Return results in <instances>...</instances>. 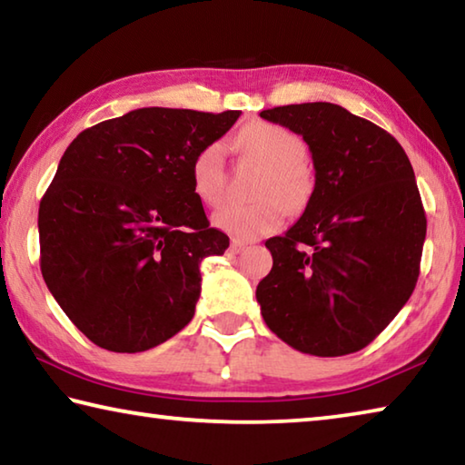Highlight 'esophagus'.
Masks as SVG:
<instances>
[{
	"mask_svg": "<svg viewBox=\"0 0 465 465\" xmlns=\"http://www.w3.org/2000/svg\"><path fill=\"white\" fill-rule=\"evenodd\" d=\"M246 248V243L243 242H240V240H232V246H230V250L233 252V254H240V252Z\"/></svg>",
	"mask_w": 465,
	"mask_h": 465,
	"instance_id": "esophagus-1",
	"label": "esophagus"
}]
</instances>
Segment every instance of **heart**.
<instances>
[{"mask_svg": "<svg viewBox=\"0 0 465 465\" xmlns=\"http://www.w3.org/2000/svg\"><path fill=\"white\" fill-rule=\"evenodd\" d=\"M235 149L266 166L256 191L264 199L252 204H225L213 215V223L238 240H256L279 230L285 219V207L302 211L310 201L313 178L303 162L305 141L277 123L254 121L238 133ZM191 180L194 194L204 204L215 207L223 201L227 172L222 143L215 141L196 152Z\"/></svg>", "mask_w": 465, "mask_h": 465, "instance_id": "1", "label": "heart"}]
</instances>
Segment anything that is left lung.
I'll return each mask as SVG.
<instances>
[{"label": "left lung", "instance_id": "1", "mask_svg": "<svg viewBox=\"0 0 465 465\" xmlns=\"http://www.w3.org/2000/svg\"><path fill=\"white\" fill-rule=\"evenodd\" d=\"M261 116L302 135L316 168L303 215L266 240L262 318L297 351L351 355L396 318L419 281L427 215L411 160L388 131L330 102Z\"/></svg>", "mask_w": 465, "mask_h": 465}]
</instances>
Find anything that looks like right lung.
Segmentation results:
<instances>
[{
  "mask_svg": "<svg viewBox=\"0 0 465 465\" xmlns=\"http://www.w3.org/2000/svg\"><path fill=\"white\" fill-rule=\"evenodd\" d=\"M240 110L137 108L82 131L38 207L41 272L77 330L113 352L166 342L194 316L209 225L191 163Z\"/></svg>",
  "mask_w": 465,
  "mask_h": 465,
  "instance_id": "add662e5",
  "label": "right lung"
}]
</instances>
